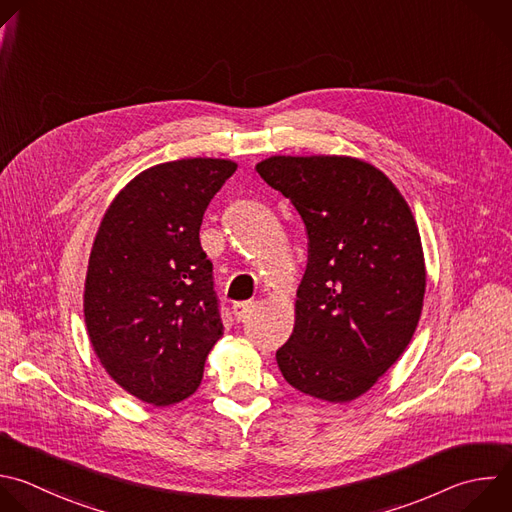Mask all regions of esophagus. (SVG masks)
<instances>
[{"label":"esophagus","mask_w":512,"mask_h":512,"mask_svg":"<svg viewBox=\"0 0 512 512\" xmlns=\"http://www.w3.org/2000/svg\"><path fill=\"white\" fill-rule=\"evenodd\" d=\"M255 303L253 301H237L233 303V315L237 321H245L249 317V313L253 311Z\"/></svg>","instance_id":"esophagus-1"}]
</instances>
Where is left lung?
<instances>
[{
    "label": "left lung",
    "mask_w": 512,
    "mask_h": 512,
    "mask_svg": "<svg viewBox=\"0 0 512 512\" xmlns=\"http://www.w3.org/2000/svg\"><path fill=\"white\" fill-rule=\"evenodd\" d=\"M257 173L291 201L309 239L277 366L307 396L356 400L404 354L422 313L426 267L412 211L382 170L352 156H271Z\"/></svg>",
    "instance_id": "left-lung-1"
}]
</instances>
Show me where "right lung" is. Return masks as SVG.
I'll list each match as a JSON object with an SVG mask.
<instances>
[{
    "label": "right lung",
    "mask_w": 512,
    "mask_h": 512,
    "mask_svg": "<svg viewBox=\"0 0 512 512\" xmlns=\"http://www.w3.org/2000/svg\"><path fill=\"white\" fill-rule=\"evenodd\" d=\"M235 170L225 158L146 168L116 195L96 233L84 285L90 344L108 376L146 404L195 394L223 335L199 231Z\"/></svg>",
    "instance_id": "obj_1"
}]
</instances>
